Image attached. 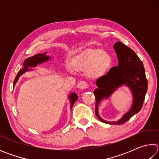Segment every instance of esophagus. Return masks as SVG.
Instances as JSON below:
<instances>
[{
	"mask_svg": "<svg viewBox=\"0 0 159 159\" xmlns=\"http://www.w3.org/2000/svg\"><path fill=\"white\" fill-rule=\"evenodd\" d=\"M88 84L87 83L85 82V81H80L79 83H78L77 85V88H79L80 90H83V89H85V88H88Z\"/></svg>",
	"mask_w": 159,
	"mask_h": 159,
	"instance_id": "1",
	"label": "esophagus"
}]
</instances>
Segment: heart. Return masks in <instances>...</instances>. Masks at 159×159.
I'll return each mask as SVG.
<instances>
[{"instance_id": "b5f03b06", "label": "heart", "mask_w": 159, "mask_h": 159, "mask_svg": "<svg viewBox=\"0 0 159 159\" xmlns=\"http://www.w3.org/2000/svg\"><path fill=\"white\" fill-rule=\"evenodd\" d=\"M113 64V58L108 52L101 50H88L74 59L66 66L69 71L85 72L92 80L101 79L108 73Z\"/></svg>"}]
</instances>
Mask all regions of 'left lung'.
Listing matches in <instances>:
<instances>
[{
  "label": "left lung",
  "instance_id": "1",
  "mask_svg": "<svg viewBox=\"0 0 159 159\" xmlns=\"http://www.w3.org/2000/svg\"><path fill=\"white\" fill-rule=\"evenodd\" d=\"M118 64L114 66L107 75L97 80L98 88L94 90L95 96V114L102 122L111 125L123 124L134 114L140 111L146 95L148 83L145 76V70L142 61L135 52L121 42L114 45ZM125 86L130 90L133 102L131 108L122 118L114 122H108L98 114V106L103 100L110 99L120 87Z\"/></svg>",
  "mask_w": 159,
  "mask_h": 159
}]
</instances>
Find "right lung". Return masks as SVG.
Masks as SVG:
<instances>
[{
    "instance_id": "right-lung-1",
    "label": "right lung",
    "mask_w": 159,
    "mask_h": 159,
    "mask_svg": "<svg viewBox=\"0 0 159 159\" xmlns=\"http://www.w3.org/2000/svg\"><path fill=\"white\" fill-rule=\"evenodd\" d=\"M47 53V52H45L43 53L36 54V55L32 56V57L26 58V60L24 61L22 64V68L19 71L17 75L15 77L14 82H13V86L15 87L16 83H17L18 80L20 79L21 75H23L27 71H34V70H36L32 69L31 68H35V67H36L38 65H39V64L47 62V61H49L52 60L50 56L48 55ZM68 98L70 102V109H71L72 107H73L74 104L75 102H76L78 98H79V97H78V95L75 93H72L69 94Z\"/></svg>"
}]
</instances>
